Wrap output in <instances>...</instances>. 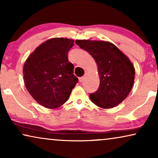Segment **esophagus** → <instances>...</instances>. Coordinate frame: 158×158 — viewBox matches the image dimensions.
Instances as JSON below:
<instances>
[{"mask_svg":"<svg viewBox=\"0 0 158 158\" xmlns=\"http://www.w3.org/2000/svg\"><path fill=\"white\" fill-rule=\"evenodd\" d=\"M85 75L84 76H83V77H80V78H79V81L81 82V83H82V82H83V81H85Z\"/></svg>","mask_w":158,"mask_h":158,"instance_id":"1","label":"esophagus"}]
</instances>
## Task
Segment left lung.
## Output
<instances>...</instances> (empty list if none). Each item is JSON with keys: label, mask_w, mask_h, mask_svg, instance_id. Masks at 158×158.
Listing matches in <instances>:
<instances>
[{"label": "left lung", "mask_w": 158, "mask_h": 158, "mask_svg": "<svg viewBox=\"0 0 158 158\" xmlns=\"http://www.w3.org/2000/svg\"><path fill=\"white\" fill-rule=\"evenodd\" d=\"M80 48L88 52L98 65L100 85L90 98L96 106L107 109L123 102L131 91L135 68L129 58L107 41L76 40Z\"/></svg>", "instance_id": "left-lung-1"}]
</instances>
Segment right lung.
<instances>
[{"label":"right lung","instance_id":"obj_1","mask_svg":"<svg viewBox=\"0 0 158 158\" xmlns=\"http://www.w3.org/2000/svg\"><path fill=\"white\" fill-rule=\"evenodd\" d=\"M73 43L68 38H51L40 45L25 62L23 73L27 90L47 108L65 103L78 82L68 58Z\"/></svg>","mask_w":158,"mask_h":158}]
</instances>
